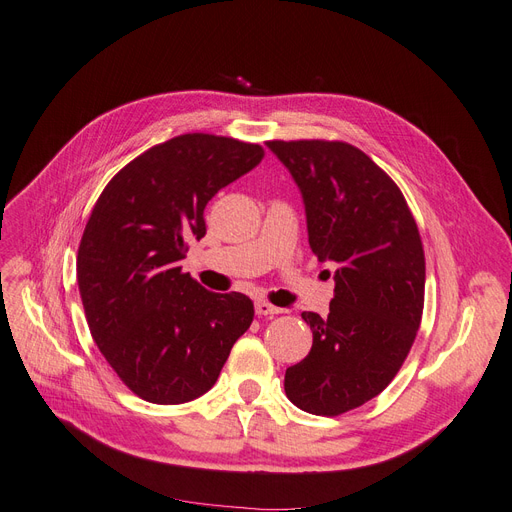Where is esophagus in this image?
Returning a JSON list of instances; mask_svg holds the SVG:
<instances>
[{
    "instance_id": "1",
    "label": "esophagus",
    "mask_w": 512,
    "mask_h": 512,
    "mask_svg": "<svg viewBox=\"0 0 512 512\" xmlns=\"http://www.w3.org/2000/svg\"><path fill=\"white\" fill-rule=\"evenodd\" d=\"M284 309H280V307H274V305H270L268 301H257L255 303V314L257 316H274V314H282Z\"/></svg>"
}]
</instances>
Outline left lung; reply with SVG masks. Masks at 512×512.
<instances>
[{"mask_svg":"<svg viewBox=\"0 0 512 512\" xmlns=\"http://www.w3.org/2000/svg\"><path fill=\"white\" fill-rule=\"evenodd\" d=\"M301 192L309 247L332 261L330 314L303 311L314 330L284 391L311 414L337 416L379 395L402 368L425 305V253L391 177L345 142H268Z\"/></svg>","mask_w":512,"mask_h":512,"instance_id":"8db88e82","label":"left lung"}]
</instances>
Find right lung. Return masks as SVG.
I'll return each mask as SVG.
<instances>
[{"mask_svg": "<svg viewBox=\"0 0 512 512\" xmlns=\"http://www.w3.org/2000/svg\"><path fill=\"white\" fill-rule=\"evenodd\" d=\"M261 159L259 144L177 136L125 165L87 221L77 253L85 318L106 362L146 402L207 393L253 322L247 295L207 291L180 261L207 234V203Z\"/></svg>", "mask_w": 512, "mask_h": 512, "instance_id": "right-lung-1", "label": "right lung"}]
</instances>
